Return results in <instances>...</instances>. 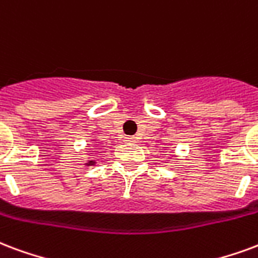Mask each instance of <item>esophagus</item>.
<instances>
[{"instance_id":"34e87169","label":"esophagus","mask_w":258,"mask_h":258,"mask_svg":"<svg viewBox=\"0 0 258 258\" xmlns=\"http://www.w3.org/2000/svg\"><path fill=\"white\" fill-rule=\"evenodd\" d=\"M135 137H125V141H127V142H135Z\"/></svg>"}]
</instances>
